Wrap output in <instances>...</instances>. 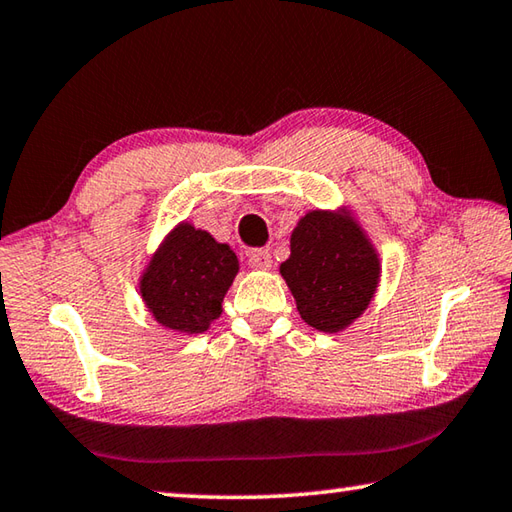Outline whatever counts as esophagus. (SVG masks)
I'll return each mask as SVG.
<instances>
[{"label":"esophagus","instance_id":"obj_1","mask_svg":"<svg viewBox=\"0 0 512 512\" xmlns=\"http://www.w3.org/2000/svg\"><path fill=\"white\" fill-rule=\"evenodd\" d=\"M248 264L257 268V271H268L273 266V259L266 248H255L248 253Z\"/></svg>","mask_w":512,"mask_h":512}]
</instances>
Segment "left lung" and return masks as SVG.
I'll return each instance as SVG.
<instances>
[{
  "instance_id": "1",
  "label": "left lung",
  "mask_w": 512,
  "mask_h": 512,
  "mask_svg": "<svg viewBox=\"0 0 512 512\" xmlns=\"http://www.w3.org/2000/svg\"><path fill=\"white\" fill-rule=\"evenodd\" d=\"M280 273L302 320L318 332L350 327L379 287L375 246L348 210H311L291 232V255Z\"/></svg>"
}]
</instances>
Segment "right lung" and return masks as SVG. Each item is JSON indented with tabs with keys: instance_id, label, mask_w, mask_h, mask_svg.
<instances>
[{
	"instance_id": "obj_1",
	"label": "right lung",
	"mask_w": 512,
	"mask_h": 512,
	"mask_svg": "<svg viewBox=\"0 0 512 512\" xmlns=\"http://www.w3.org/2000/svg\"><path fill=\"white\" fill-rule=\"evenodd\" d=\"M239 273V259L210 232L178 223L140 277L146 309L162 327L201 334L221 316V302Z\"/></svg>"
}]
</instances>
